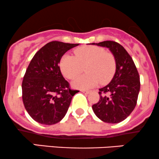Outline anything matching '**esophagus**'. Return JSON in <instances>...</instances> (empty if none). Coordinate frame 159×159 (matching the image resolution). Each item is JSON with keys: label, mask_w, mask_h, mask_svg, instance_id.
Returning a JSON list of instances; mask_svg holds the SVG:
<instances>
[{"label": "esophagus", "mask_w": 159, "mask_h": 159, "mask_svg": "<svg viewBox=\"0 0 159 159\" xmlns=\"http://www.w3.org/2000/svg\"><path fill=\"white\" fill-rule=\"evenodd\" d=\"M81 92H83V93H84V94H89V91H86V90H81Z\"/></svg>", "instance_id": "34e87169"}]
</instances>
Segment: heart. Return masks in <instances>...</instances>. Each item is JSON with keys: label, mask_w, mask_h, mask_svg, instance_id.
<instances>
[{"label": "heart", "mask_w": 159, "mask_h": 159, "mask_svg": "<svg viewBox=\"0 0 159 159\" xmlns=\"http://www.w3.org/2000/svg\"><path fill=\"white\" fill-rule=\"evenodd\" d=\"M62 74L73 80L85 67L86 74L76 77L72 83L74 88L89 89L98 84H106L113 78L116 71V60L110 52L99 46H87L74 50V56L66 54L60 61Z\"/></svg>", "instance_id": "1"}]
</instances>
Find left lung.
<instances>
[{
	"instance_id": "8db88e82",
	"label": "left lung",
	"mask_w": 159,
	"mask_h": 159,
	"mask_svg": "<svg viewBox=\"0 0 159 159\" xmlns=\"http://www.w3.org/2000/svg\"><path fill=\"white\" fill-rule=\"evenodd\" d=\"M92 44L108 48L116 60L113 78L99 89V101L92 105V110L103 122L119 123L127 118L137 104L140 87L138 71L132 58L118 43L107 40Z\"/></svg>"
}]
</instances>
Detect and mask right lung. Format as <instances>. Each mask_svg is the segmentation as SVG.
<instances>
[{
    "instance_id": "obj_1",
    "label": "right lung",
    "mask_w": 159,
    "mask_h": 159,
    "mask_svg": "<svg viewBox=\"0 0 159 159\" xmlns=\"http://www.w3.org/2000/svg\"><path fill=\"white\" fill-rule=\"evenodd\" d=\"M79 43L52 41L33 57L22 84V101L30 116L43 125H54L65 117L76 90L70 88L58 64L64 54Z\"/></svg>"
}]
</instances>
